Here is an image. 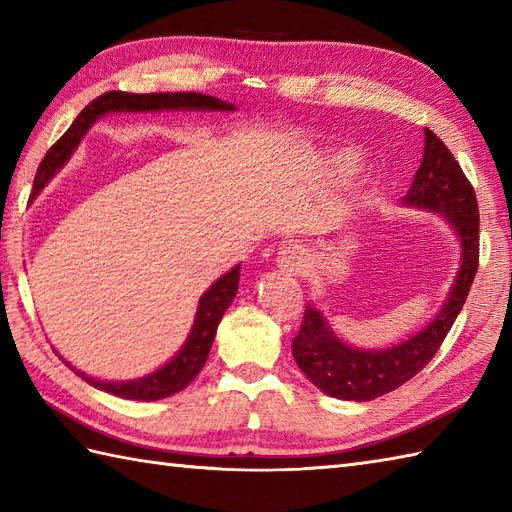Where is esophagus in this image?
Returning a JSON list of instances; mask_svg holds the SVG:
<instances>
[{
	"label": "esophagus",
	"instance_id": "34e87169",
	"mask_svg": "<svg viewBox=\"0 0 512 512\" xmlns=\"http://www.w3.org/2000/svg\"><path fill=\"white\" fill-rule=\"evenodd\" d=\"M277 264L284 273L297 275L301 273V268L306 266V253H303V248L299 244L288 242L277 250Z\"/></svg>",
	"mask_w": 512,
	"mask_h": 512
}]
</instances>
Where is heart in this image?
<instances>
[{
	"mask_svg": "<svg viewBox=\"0 0 512 512\" xmlns=\"http://www.w3.org/2000/svg\"><path fill=\"white\" fill-rule=\"evenodd\" d=\"M328 167L332 169L334 176L350 178L358 169V160L352 154H345V151H341V154H334L328 158Z\"/></svg>",
	"mask_w": 512,
	"mask_h": 512,
	"instance_id": "obj_1",
	"label": "heart"
}]
</instances>
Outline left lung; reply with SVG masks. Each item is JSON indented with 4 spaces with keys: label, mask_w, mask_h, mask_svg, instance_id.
Listing matches in <instances>:
<instances>
[{
    "label": "left lung",
    "mask_w": 512,
    "mask_h": 512,
    "mask_svg": "<svg viewBox=\"0 0 512 512\" xmlns=\"http://www.w3.org/2000/svg\"><path fill=\"white\" fill-rule=\"evenodd\" d=\"M402 204L442 213L462 244V262L449 299L427 328L387 350H356L332 332L323 314L306 306L292 356L323 394L341 400H374L416 376L427 365L464 306L480 266V211L471 182L449 147L424 129V156Z\"/></svg>",
    "instance_id": "left-lung-1"
}]
</instances>
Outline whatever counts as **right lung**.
I'll return each mask as SVG.
<instances>
[{
    "label": "right lung",
    "mask_w": 512,
    "mask_h": 512,
    "mask_svg": "<svg viewBox=\"0 0 512 512\" xmlns=\"http://www.w3.org/2000/svg\"><path fill=\"white\" fill-rule=\"evenodd\" d=\"M156 110H235V105L215 99L209 94L198 92H158V94H129V92H105L99 99H94L85 110L74 118L68 132H65L57 143H54L46 158L41 160L37 169L35 184H32V195H37L46 182L57 173L70 154L81 143L85 132L96 123V118L107 112H156ZM239 284V266L231 268L224 277H220L215 284L200 297L198 312H195L193 328L189 332L187 343L182 350L171 358L167 365L156 369L154 374H147L136 380H121V383H107V380H96L92 376H85L79 369H74L85 383H90L96 389H103L107 394H114L118 398L127 400H160L178 394L180 389L187 387L191 380L200 374L206 358H209L211 345L215 339L217 325H220L226 308L231 306L237 295Z\"/></svg>",
    "instance_id": "1"
}]
</instances>
